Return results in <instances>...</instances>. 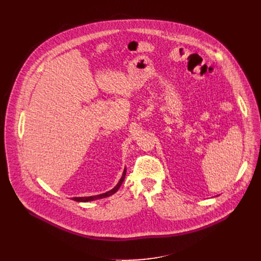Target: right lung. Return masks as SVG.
<instances>
[{"label":"right lung","mask_w":261,"mask_h":261,"mask_svg":"<svg viewBox=\"0 0 261 261\" xmlns=\"http://www.w3.org/2000/svg\"><path fill=\"white\" fill-rule=\"evenodd\" d=\"M126 171H127V168L123 169V172L121 174V177L119 179L118 183L115 185L114 188H112L111 190L107 191V193L105 194H100V195H96V196H91V197H75L73 198L74 201H77V202H90V201H94V200H99V199H103V198H107V197H110L114 195L116 191L119 189V187L121 186L123 180H125V176H126Z\"/></svg>","instance_id":"right-lung-1"}]
</instances>
